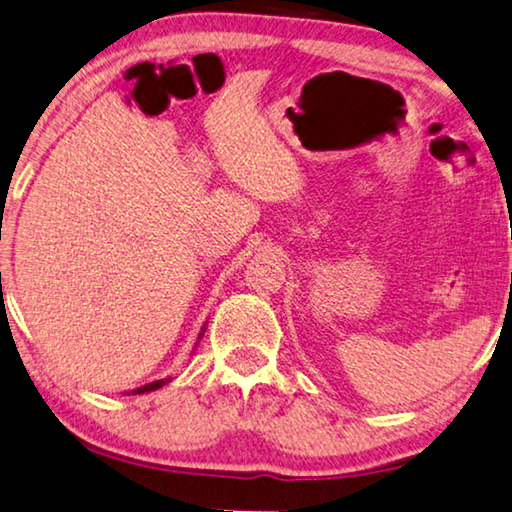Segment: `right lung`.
Segmentation results:
<instances>
[{
	"label": "right lung",
	"instance_id": "add662e5",
	"mask_svg": "<svg viewBox=\"0 0 512 512\" xmlns=\"http://www.w3.org/2000/svg\"><path fill=\"white\" fill-rule=\"evenodd\" d=\"M205 330H207V326H202L200 335H198V342H200V339H202V335H205ZM198 342H196V346H198ZM166 383H170V378H164V380H154V383H148V385H143V387H136V389H132V394H145V392H154V389L164 387Z\"/></svg>",
	"mask_w": 512,
	"mask_h": 512
}]
</instances>
